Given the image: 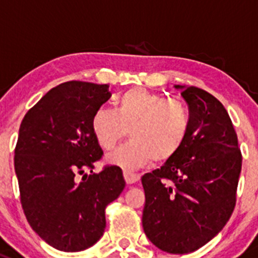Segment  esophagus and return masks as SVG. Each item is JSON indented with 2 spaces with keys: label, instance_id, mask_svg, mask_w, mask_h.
Instances as JSON below:
<instances>
[{
  "label": "esophagus",
  "instance_id": "esophagus-1",
  "mask_svg": "<svg viewBox=\"0 0 258 258\" xmlns=\"http://www.w3.org/2000/svg\"><path fill=\"white\" fill-rule=\"evenodd\" d=\"M123 176L124 180H126L127 184H134V182L139 181L140 180V175L139 174H134V172H128V171H124L123 172Z\"/></svg>",
  "mask_w": 258,
  "mask_h": 258
}]
</instances>
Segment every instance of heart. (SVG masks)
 I'll list each match as a JSON object with an SVG mask.
<instances>
[{
  "label": "heart",
  "mask_w": 258,
  "mask_h": 258,
  "mask_svg": "<svg viewBox=\"0 0 258 258\" xmlns=\"http://www.w3.org/2000/svg\"><path fill=\"white\" fill-rule=\"evenodd\" d=\"M92 132L103 150L111 151L124 139L131 142L107 157L124 170H135L154 160H171L184 145L190 130V113L184 102L165 99L145 88H132L117 101L116 111L101 108L91 121Z\"/></svg>",
  "instance_id": "1"
}]
</instances>
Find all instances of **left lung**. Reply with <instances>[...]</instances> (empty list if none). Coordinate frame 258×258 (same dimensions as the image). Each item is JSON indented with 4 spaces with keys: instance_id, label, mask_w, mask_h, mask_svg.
I'll list each match as a JSON object with an SVG mask.
<instances>
[{
    "instance_id": "1",
    "label": "left lung",
    "mask_w": 258,
    "mask_h": 258,
    "mask_svg": "<svg viewBox=\"0 0 258 258\" xmlns=\"http://www.w3.org/2000/svg\"><path fill=\"white\" fill-rule=\"evenodd\" d=\"M189 106L190 130L180 151L141 177L142 227L161 251H197L222 231L233 213L242 167L228 112L208 92L175 86Z\"/></svg>"
}]
</instances>
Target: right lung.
I'll return each instance as SVG.
<instances>
[{
  "label": "right lung",
  "mask_w": 258,
  "mask_h": 258,
  "mask_svg": "<svg viewBox=\"0 0 258 258\" xmlns=\"http://www.w3.org/2000/svg\"><path fill=\"white\" fill-rule=\"evenodd\" d=\"M108 87L78 81L60 84L20 124L15 172L22 209L31 228L59 251L93 246L106 228V207L126 186L116 165L93 172L103 151L91 121L111 97Z\"/></svg>",
  "instance_id": "obj_1"
}]
</instances>
